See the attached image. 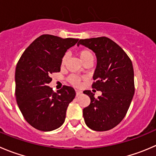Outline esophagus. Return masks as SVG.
<instances>
[{"label": "esophagus", "mask_w": 156, "mask_h": 156, "mask_svg": "<svg viewBox=\"0 0 156 156\" xmlns=\"http://www.w3.org/2000/svg\"><path fill=\"white\" fill-rule=\"evenodd\" d=\"M75 92H76V95L78 96V95H81L82 94V91L80 90H75Z\"/></svg>", "instance_id": "obj_1"}]
</instances>
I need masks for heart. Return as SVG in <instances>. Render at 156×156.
I'll return each instance as SVG.
<instances>
[{"mask_svg": "<svg viewBox=\"0 0 156 156\" xmlns=\"http://www.w3.org/2000/svg\"><path fill=\"white\" fill-rule=\"evenodd\" d=\"M78 56L81 58V60L82 61V62L84 61H85L86 59L90 58H93V54L88 49H81L78 52ZM67 55H65L64 56L62 57V64L64 65L65 62H66V59H67ZM68 81L71 83L72 84L75 86H78L81 83V78L78 76L75 75H69V77L68 78Z\"/></svg>", "mask_w": 156, "mask_h": 156, "instance_id": "obj_1", "label": "heart"}]
</instances>
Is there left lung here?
<instances>
[{
    "label": "left lung",
    "mask_w": 156,
    "mask_h": 156,
    "mask_svg": "<svg viewBox=\"0 0 156 156\" xmlns=\"http://www.w3.org/2000/svg\"><path fill=\"white\" fill-rule=\"evenodd\" d=\"M80 44L96 55L92 87L102 92L95 98L90 90L84 91L90 99L89 106L83 110L84 122L93 130H109L123 120L133 98L132 62L120 46L105 36L80 40L78 46Z\"/></svg>",
    "instance_id": "1"
}]
</instances>
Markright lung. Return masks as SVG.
Listing matches in <instances>:
<instances>
[{"label":"right lung","mask_w":156,"mask_h":156,"mask_svg":"<svg viewBox=\"0 0 156 156\" xmlns=\"http://www.w3.org/2000/svg\"><path fill=\"white\" fill-rule=\"evenodd\" d=\"M78 41L42 35L26 49L16 64V103L27 123L39 130H54L65 122L68 106L75 97V89L64 85L55 93L48 84L52 81L51 74L60 72L67 49Z\"/></svg>","instance_id":"right-lung-1"}]
</instances>
